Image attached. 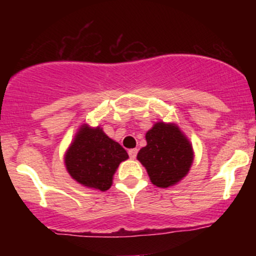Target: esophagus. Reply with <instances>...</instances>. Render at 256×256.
Here are the masks:
<instances>
[{"instance_id":"1","label":"esophagus","mask_w":256,"mask_h":256,"mask_svg":"<svg viewBox=\"0 0 256 256\" xmlns=\"http://www.w3.org/2000/svg\"><path fill=\"white\" fill-rule=\"evenodd\" d=\"M137 152H138L137 149H130V150H128V156L131 158H134L137 156Z\"/></svg>"}]
</instances>
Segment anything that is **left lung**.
<instances>
[{"label":"left lung","instance_id":"left-lung-1","mask_svg":"<svg viewBox=\"0 0 256 256\" xmlns=\"http://www.w3.org/2000/svg\"><path fill=\"white\" fill-rule=\"evenodd\" d=\"M146 146L138 152L137 158L152 184L168 188L186 176L192 164V146L177 126L158 122L146 132Z\"/></svg>","mask_w":256,"mask_h":256}]
</instances>
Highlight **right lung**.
<instances>
[{"label": "right lung", "instance_id": "add662e5", "mask_svg": "<svg viewBox=\"0 0 256 256\" xmlns=\"http://www.w3.org/2000/svg\"><path fill=\"white\" fill-rule=\"evenodd\" d=\"M128 158L125 149L101 128L84 125L67 150L64 164L78 183L106 192L110 188L119 164Z\"/></svg>", "mask_w": 256, "mask_h": 256}]
</instances>
